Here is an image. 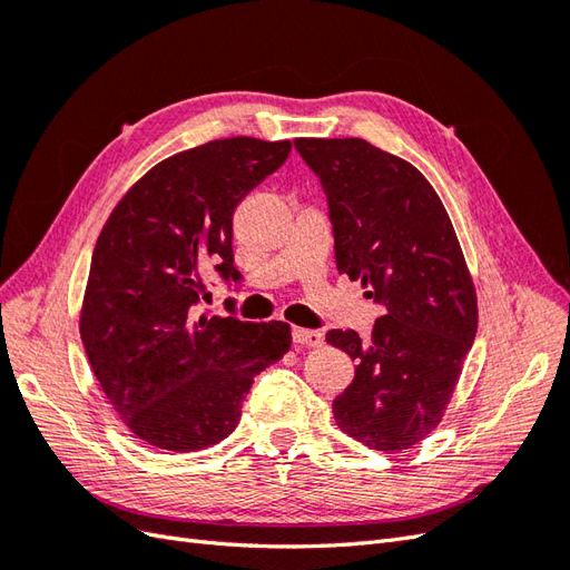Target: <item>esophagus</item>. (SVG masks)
I'll list each match as a JSON object with an SVG mask.
<instances>
[{
  "label": "esophagus",
  "mask_w": 570,
  "mask_h": 570,
  "mask_svg": "<svg viewBox=\"0 0 570 570\" xmlns=\"http://www.w3.org/2000/svg\"><path fill=\"white\" fill-rule=\"evenodd\" d=\"M292 342H295L297 347H321L323 333L306 331V327H292Z\"/></svg>",
  "instance_id": "1"
}]
</instances>
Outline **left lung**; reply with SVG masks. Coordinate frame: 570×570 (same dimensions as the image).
Segmentation results:
<instances>
[{"mask_svg":"<svg viewBox=\"0 0 570 570\" xmlns=\"http://www.w3.org/2000/svg\"><path fill=\"white\" fill-rule=\"evenodd\" d=\"M333 223L337 271L361 281L385 316L368 340L327 331L356 361L333 400L342 433L402 452L442 421L478 331V302L452 220L419 168L358 137H299Z\"/></svg>","mask_w":570,"mask_h":570,"instance_id":"left-lung-1","label":"left lung"}]
</instances>
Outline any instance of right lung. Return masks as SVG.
Wrapping results in <instances>:
<instances>
[{
	"label": "right lung",
	"mask_w": 570,
	"mask_h": 570,
	"mask_svg": "<svg viewBox=\"0 0 570 570\" xmlns=\"http://www.w3.org/2000/svg\"><path fill=\"white\" fill-rule=\"evenodd\" d=\"M292 145L228 137L168 157L118 202L92 252L80 337L109 404L168 452L228 438L254 377L289 350L283 321L199 314L206 273L239 283L233 214Z\"/></svg>",
	"instance_id": "1"
}]
</instances>
